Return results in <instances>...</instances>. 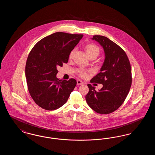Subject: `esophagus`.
I'll return each mask as SVG.
<instances>
[{"instance_id":"esophagus-1","label":"esophagus","mask_w":155,"mask_h":155,"mask_svg":"<svg viewBox=\"0 0 155 155\" xmlns=\"http://www.w3.org/2000/svg\"><path fill=\"white\" fill-rule=\"evenodd\" d=\"M84 84V82L80 80H78L77 81V85H83Z\"/></svg>"}]
</instances>
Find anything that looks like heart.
Returning a JSON list of instances; mask_svg holds the SVG:
<instances>
[{"label": "heart", "instance_id": "1", "mask_svg": "<svg viewBox=\"0 0 155 155\" xmlns=\"http://www.w3.org/2000/svg\"><path fill=\"white\" fill-rule=\"evenodd\" d=\"M84 50H85L86 54H87V56H88L89 58L95 57L96 58L100 53L99 48L95 45L92 44L86 45L84 47ZM75 52V49H73L70 52V54H69V59H71L73 58ZM78 74H80L81 77H83L86 76L85 72L82 71V70H80L78 71Z\"/></svg>", "mask_w": 155, "mask_h": 155}]
</instances>
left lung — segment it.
<instances>
[{
    "label": "left lung",
    "instance_id": "left-lung-1",
    "mask_svg": "<svg viewBox=\"0 0 155 155\" xmlns=\"http://www.w3.org/2000/svg\"><path fill=\"white\" fill-rule=\"evenodd\" d=\"M91 39L102 46L105 58L101 72L91 82L102 84L103 87L96 91L88 84L85 99L96 113L109 114L118 109L128 95L132 83L131 65L123 49L107 37L94 35Z\"/></svg>",
    "mask_w": 155,
    "mask_h": 155
}]
</instances>
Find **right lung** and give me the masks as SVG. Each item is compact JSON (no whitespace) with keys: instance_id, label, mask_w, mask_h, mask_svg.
I'll return each instance as SVG.
<instances>
[{"instance_id":"1","label":"right lung","mask_w":155,"mask_h":155,"mask_svg":"<svg viewBox=\"0 0 155 155\" xmlns=\"http://www.w3.org/2000/svg\"><path fill=\"white\" fill-rule=\"evenodd\" d=\"M83 37L58 32L40 40L31 51L25 66L30 95L37 104L54 110L66 103L77 81L60 80L57 67L67 63L69 54Z\"/></svg>"}]
</instances>
